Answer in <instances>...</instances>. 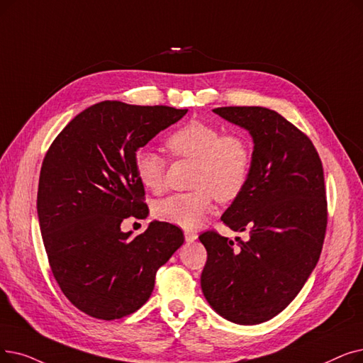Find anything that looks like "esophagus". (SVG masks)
<instances>
[{
	"label": "esophagus",
	"mask_w": 363,
	"mask_h": 363,
	"mask_svg": "<svg viewBox=\"0 0 363 363\" xmlns=\"http://www.w3.org/2000/svg\"><path fill=\"white\" fill-rule=\"evenodd\" d=\"M184 235H185V240H186L188 243H193V242L197 239V233L190 231V230H185V231H184Z\"/></svg>",
	"instance_id": "1"
}]
</instances>
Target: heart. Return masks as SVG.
<instances>
[{"instance_id": "1", "label": "heart", "mask_w": 363, "mask_h": 363, "mask_svg": "<svg viewBox=\"0 0 363 363\" xmlns=\"http://www.w3.org/2000/svg\"><path fill=\"white\" fill-rule=\"evenodd\" d=\"M166 145L173 154L196 163L191 182L196 190L160 200L154 208L157 218L184 228H196L211 212L213 196L219 201H233L243 193L252 169V147L245 135H223L215 124L191 120L172 132ZM135 172L148 190L157 193L163 188L164 159L157 151L140 150L135 159Z\"/></svg>"}]
</instances>
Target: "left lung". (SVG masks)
I'll return each instance as SVG.
<instances>
[{
	"instance_id": "1",
	"label": "left lung",
	"mask_w": 363,
	"mask_h": 363,
	"mask_svg": "<svg viewBox=\"0 0 363 363\" xmlns=\"http://www.w3.org/2000/svg\"><path fill=\"white\" fill-rule=\"evenodd\" d=\"M213 113L249 132L250 177L220 220L245 231L239 246L215 231L200 234L208 250L201 291L224 319L258 325L285 310L316 267L326 231L323 167L311 140L262 106Z\"/></svg>"
}]
</instances>
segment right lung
<instances>
[{
	"mask_svg": "<svg viewBox=\"0 0 363 363\" xmlns=\"http://www.w3.org/2000/svg\"><path fill=\"white\" fill-rule=\"evenodd\" d=\"M186 111L94 104L65 125L44 157L37 213L45 254L62 292L91 318L120 319L143 307L157 270L184 243L181 228L162 220L136 238L120 225L148 216L135 172L139 148Z\"/></svg>",
	"mask_w": 363,
	"mask_h": 363,
	"instance_id": "right-lung-1",
	"label": "right lung"
}]
</instances>
